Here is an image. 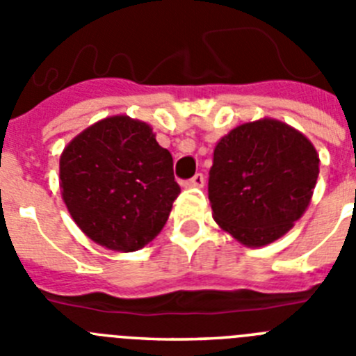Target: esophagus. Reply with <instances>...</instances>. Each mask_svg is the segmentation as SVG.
I'll return each instance as SVG.
<instances>
[{
	"instance_id": "34e87169",
	"label": "esophagus",
	"mask_w": 356,
	"mask_h": 356,
	"mask_svg": "<svg viewBox=\"0 0 356 356\" xmlns=\"http://www.w3.org/2000/svg\"><path fill=\"white\" fill-rule=\"evenodd\" d=\"M185 185H187V187H203V185H205V175H203V172H196Z\"/></svg>"
}]
</instances>
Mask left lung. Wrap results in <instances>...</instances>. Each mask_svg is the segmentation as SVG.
Wrapping results in <instances>:
<instances>
[{
  "label": "left lung",
  "instance_id": "obj_1",
  "mask_svg": "<svg viewBox=\"0 0 356 356\" xmlns=\"http://www.w3.org/2000/svg\"><path fill=\"white\" fill-rule=\"evenodd\" d=\"M209 197L213 219L244 246L285 235L307 210L319 156L289 124L262 119L225 135L213 149Z\"/></svg>",
  "mask_w": 356,
  "mask_h": 356
}]
</instances>
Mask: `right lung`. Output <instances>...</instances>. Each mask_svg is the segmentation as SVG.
<instances>
[{"label":"right lung","mask_w":356,"mask_h":356,"mask_svg":"<svg viewBox=\"0 0 356 356\" xmlns=\"http://www.w3.org/2000/svg\"><path fill=\"white\" fill-rule=\"evenodd\" d=\"M60 188L81 232L114 251L155 238L180 194L171 153L146 122L127 115L103 119L67 144Z\"/></svg>","instance_id":"add662e5"}]
</instances>
